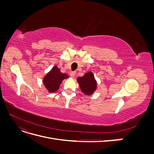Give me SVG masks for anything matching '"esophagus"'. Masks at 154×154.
I'll list each match as a JSON object with an SVG mask.
<instances>
[{"label":"esophagus","instance_id":"34e87169","mask_svg":"<svg viewBox=\"0 0 154 154\" xmlns=\"http://www.w3.org/2000/svg\"><path fill=\"white\" fill-rule=\"evenodd\" d=\"M75 74H76L75 71H71V72H70V76H71V77H72V78H74V76H75Z\"/></svg>","mask_w":154,"mask_h":154}]
</instances>
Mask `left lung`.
<instances>
[{"label": "left lung", "instance_id": "left-lung-1", "mask_svg": "<svg viewBox=\"0 0 154 154\" xmlns=\"http://www.w3.org/2000/svg\"><path fill=\"white\" fill-rule=\"evenodd\" d=\"M78 82L80 84L82 92L85 93L87 95L92 94L96 88L97 83L91 72L86 73L82 77H79L78 78Z\"/></svg>", "mask_w": 154, "mask_h": 154}]
</instances>
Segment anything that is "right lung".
<instances>
[{"label":"right lung","instance_id":"obj_1","mask_svg":"<svg viewBox=\"0 0 154 154\" xmlns=\"http://www.w3.org/2000/svg\"><path fill=\"white\" fill-rule=\"evenodd\" d=\"M68 78V75L60 72L57 66H54L44 78V84L49 92L57 91L63 79Z\"/></svg>","mask_w":154,"mask_h":154}]
</instances>
